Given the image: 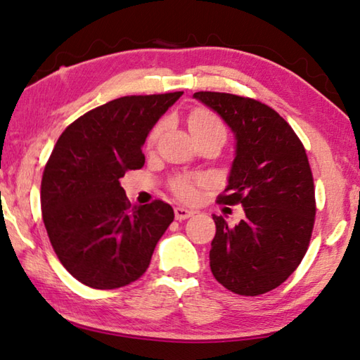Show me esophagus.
I'll use <instances>...</instances> for the list:
<instances>
[{
	"mask_svg": "<svg viewBox=\"0 0 360 360\" xmlns=\"http://www.w3.org/2000/svg\"><path fill=\"white\" fill-rule=\"evenodd\" d=\"M193 216V211L187 210V208H182V206H178V208H174V217L178 219V221H186V219L192 217Z\"/></svg>",
	"mask_w": 360,
	"mask_h": 360,
	"instance_id": "34e87169",
	"label": "esophagus"
}]
</instances>
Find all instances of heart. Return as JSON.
I'll return each instance as SVG.
<instances>
[{
    "instance_id": "1",
    "label": "heart",
    "mask_w": 360,
    "mask_h": 360,
    "mask_svg": "<svg viewBox=\"0 0 360 360\" xmlns=\"http://www.w3.org/2000/svg\"><path fill=\"white\" fill-rule=\"evenodd\" d=\"M188 130H191L192 135H197V133H208V131H221L225 135L222 122L217 119L216 114L210 111H205V109H198L191 114L188 117ZM158 133H160V125L155 127L154 131L150 135V141H154ZM205 179L202 176H179L173 181V191L178 197L184 200H191L195 197V187L202 184Z\"/></svg>"
}]
</instances>
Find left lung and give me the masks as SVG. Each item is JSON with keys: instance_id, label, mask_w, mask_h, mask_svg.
I'll return each instance as SVG.
<instances>
[{"instance_id": "left-lung-1", "label": "left lung", "mask_w": 360, "mask_h": 360, "mask_svg": "<svg viewBox=\"0 0 360 360\" xmlns=\"http://www.w3.org/2000/svg\"><path fill=\"white\" fill-rule=\"evenodd\" d=\"M193 98L233 133L235 158L219 203H240L246 214L235 227L212 214L211 271L235 294H265L295 271L311 238L316 202L307 152L288 122L264 103L219 92Z\"/></svg>"}]
</instances>
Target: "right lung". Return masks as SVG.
<instances>
[{"label": "right lung", "mask_w": 360, "mask_h": 360, "mask_svg": "<svg viewBox=\"0 0 360 360\" xmlns=\"http://www.w3.org/2000/svg\"><path fill=\"white\" fill-rule=\"evenodd\" d=\"M181 95L109 101L66 127L52 150L41 182L42 221L62 265L89 288L136 281L173 222L162 200L131 206L119 179L144 165L146 138Z\"/></svg>", "instance_id": "add662e5"}]
</instances>
